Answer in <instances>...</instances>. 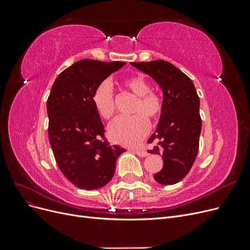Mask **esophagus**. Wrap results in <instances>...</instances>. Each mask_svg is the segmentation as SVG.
Masks as SVG:
<instances>
[{
    "label": "esophagus",
    "instance_id": "34e87169",
    "mask_svg": "<svg viewBox=\"0 0 250 250\" xmlns=\"http://www.w3.org/2000/svg\"><path fill=\"white\" fill-rule=\"evenodd\" d=\"M134 152L137 153L139 156H142V157H145V156H147V155H148V152H147V151L143 150V149H135V150H134Z\"/></svg>",
    "mask_w": 250,
    "mask_h": 250
}]
</instances>
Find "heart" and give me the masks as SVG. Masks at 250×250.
<instances>
[{"mask_svg": "<svg viewBox=\"0 0 250 250\" xmlns=\"http://www.w3.org/2000/svg\"><path fill=\"white\" fill-rule=\"evenodd\" d=\"M125 89L137 96L131 117H120L109 125L110 138L122 145L132 146L146 135L149 130L147 118L157 121L161 118L164 102L161 95L151 89L149 80L143 75H134L122 81ZM97 111L104 119H111L116 113V100L112 88L106 82L98 86L93 95Z\"/></svg>", "mask_w": 250, "mask_h": 250, "instance_id": "1", "label": "heart"}]
</instances>
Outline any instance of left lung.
Here are the masks:
<instances>
[{"label": "left lung", "mask_w": 250, "mask_h": 250, "mask_svg": "<svg viewBox=\"0 0 250 250\" xmlns=\"http://www.w3.org/2000/svg\"><path fill=\"white\" fill-rule=\"evenodd\" d=\"M131 65L152 77L164 93L163 113L148 140L154 147L148 152L163 155L164 167L153 176L157 183L177 184L191 170L198 153L202 125L199 97L192 80L168 62L153 60Z\"/></svg>", "instance_id": "obj_1"}]
</instances>
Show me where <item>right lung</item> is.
<instances>
[{"label":"right lung","instance_id":"1","mask_svg":"<svg viewBox=\"0 0 250 250\" xmlns=\"http://www.w3.org/2000/svg\"><path fill=\"white\" fill-rule=\"evenodd\" d=\"M125 62L82 59L60 73L47 101L49 141L58 168L82 190L107 185L124 148L110 146L93 101L95 89Z\"/></svg>","mask_w":250,"mask_h":250}]
</instances>
